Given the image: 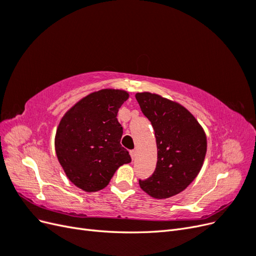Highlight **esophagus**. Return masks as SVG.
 <instances>
[{"label": "esophagus", "mask_w": 256, "mask_h": 256, "mask_svg": "<svg viewBox=\"0 0 256 256\" xmlns=\"http://www.w3.org/2000/svg\"><path fill=\"white\" fill-rule=\"evenodd\" d=\"M130 156H131V158H132V160H134L136 158V150H130Z\"/></svg>", "instance_id": "34e87169"}]
</instances>
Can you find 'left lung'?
<instances>
[{
	"instance_id": "1",
	"label": "left lung",
	"mask_w": 256,
	"mask_h": 256,
	"mask_svg": "<svg viewBox=\"0 0 256 256\" xmlns=\"http://www.w3.org/2000/svg\"><path fill=\"white\" fill-rule=\"evenodd\" d=\"M152 122L158 160L154 172L140 187L154 198H168L184 190L203 166L207 141L203 128L186 108L150 92L136 95Z\"/></svg>"
}]
</instances>
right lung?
<instances>
[{"instance_id": "right-lung-1", "label": "right lung", "mask_w": 256, "mask_h": 256, "mask_svg": "<svg viewBox=\"0 0 256 256\" xmlns=\"http://www.w3.org/2000/svg\"><path fill=\"white\" fill-rule=\"evenodd\" d=\"M125 90H102L81 99L60 122L56 152L74 186L95 192L104 189L120 166L131 162L120 145L118 109L128 99Z\"/></svg>"}]
</instances>
